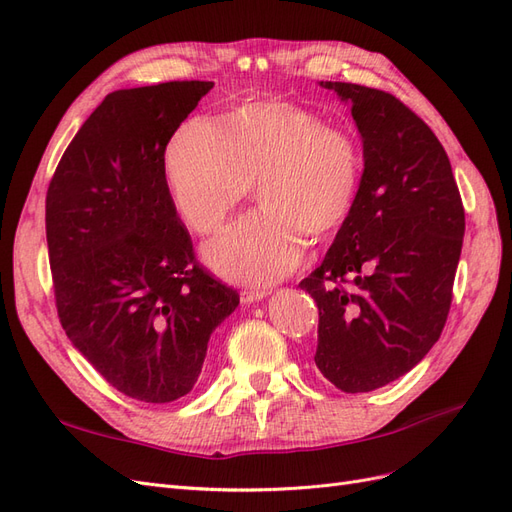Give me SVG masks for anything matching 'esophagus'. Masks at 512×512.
Listing matches in <instances>:
<instances>
[{
    "label": "esophagus",
    "instance_id": "obj_1",
    "mask_svg": "<svg viewBox=\"0 0 512 512\" xmlns=\"http://www.w3.org/2000/svg\"><path fill=\"white\" fill-rule=\"evenodd\" d=\"M267 297L265 290H241V303H256Z\"/></svg>",
    "mask_w": 512,
    "mask_h": 512
}]
</instances>
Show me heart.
Here are the masks:
<instances>
[{"label":"heart","mask_w":512,"mask_h":512,"mask_svg":"<svg viewBox=\"0 0 512 512\" xmlns=\"http://www.w3.org/2000/svg\"><path fill=\"white\" fill-rule=\"evenodd\" d=\"M361 168L352 134L288 100L250 102L220 123L185 121L164 156L175 207L198 235H215L259 179L262 207L205 250L215 271L243 284L282 280L307 237H331L354 205Z\"/></svg>","instance_id":"1"}]
</instances>
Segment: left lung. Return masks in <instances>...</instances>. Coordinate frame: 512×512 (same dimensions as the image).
<instances>
[{
  "instance_id": "obj_1",
  "label": "left lung",
  "mask_w": 512,
  "mask_h": 512,
  "mask_svg": "<svg viewBox=\"0 0 512 512\" xmlns=\"http://www.w3.org/2000/svg\"><path fill=\"white\" fill-rule=\"evenodd\" d=\"M352 104L365 170L322 265L299 284L318 305L320 374L367 393L438 342L453 301L466 211L438 136L389 91L322 81Z\"/></svg>"
}]
</instances>
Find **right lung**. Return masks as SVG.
<instances>
[{
    "label": "right lung",
    "mask_w": 512,
    "mask_h": 512,
    "mask_svg": "<svg viewBox=\"0 0 512 512\" xmlns=\"http://www.w3.org/2000/svg\"><path fill=\"white\" fill-rule=\"evenodd\" d=\"M211 81L108 94L76 132L46 192L55 307L74 348L147 404L192 391L213 329L239 292L196 260L170 196L164 151Z\"/></svg>",
    "instance_id": "add662e5"
}]
</instances>
